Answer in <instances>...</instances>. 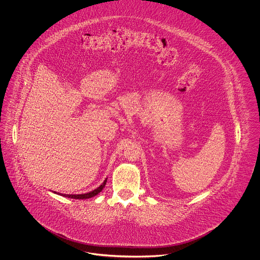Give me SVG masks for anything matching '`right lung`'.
<instances>
[{
  "label": "right lung",
  "instance_id": "add662e5",
  "mask_svg": "<svg viewBox=\"0 0 260 260\" xmlns=\"http://www.w3.org/2000/svg\"><path fill=\"white\" fill-rule=\"evenodd\" d=\"M106 182H107V179H105L104 180V182L101 184V185L98 187L96 189H94L93 191H91V192H88V193H86V194H79V195H66V194H59V195H61L63 197H67V198H71V199H78V200H86V199L91 198V197H94V196H96L99 193H100L101 191H102V189L104 188V186L106 184ZM54 193H56V192H54Z\"/></svg>",
  "mask_w": 260,
  "mask_h": 260
}]
</instances>
